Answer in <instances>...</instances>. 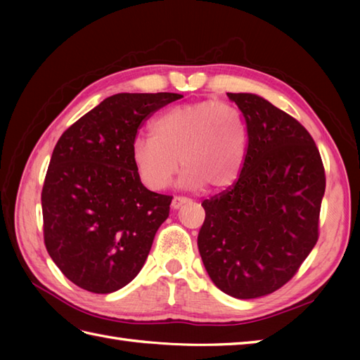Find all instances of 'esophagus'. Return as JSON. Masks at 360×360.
I'll return each mask as SVG.
<instances>
[{
    "mask_svg": "<svg viewBox=\"0 0 360 360\" xmlns=\"http://www.w3.org/2000/svg\"><path fill=\"white\" fill-rule=\"evenodd\" d=\"M187 202H188V198H186V196H174L173 201H172V207L176 210V209L182 207V205L187 204Z\"/></svg>",
    "mask_w": 360,
    "mask_h": 360,
    "instance_id": "34e87169",
    "label": "esophagus"
}]
</instances>
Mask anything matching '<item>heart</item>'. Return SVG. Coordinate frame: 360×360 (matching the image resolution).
I'll use <instances>...</instances> for the list:
<instances>
[{
    "instance_id": "1",
    "label": "heart",
    "mask_w": 360,
    "mask_h": 360,
    "mask_svg": "<svg viewBox=\"0 0 360 360\" xmlns=\"http://www.w3.org/2000/svg\"><path fill=\"white\" fill-rule=\"evenodd\" d=\"M248 129L233 105L202 101L178 105L151 124V136L133 143V162L141 181L162 190L176 170L186 167L181 186L186 188H224L236 181L246 159Z\"/></svg>"
}]
</instances>
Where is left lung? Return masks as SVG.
<instances>
[{
  "mask_svg": "<svg viewBox=\"0 0 360 360\" xmlns=\"http://www.w3.org/2000/svg\"><path fill=\"white\" fill-rule=\"evenodd\" d=\"M227 96L246 120V159L231 187L204 200L198 249L217 288L248 300L286 285L316 246L326 179L300 122L257 94Z\"/></svg>",
  "mask_w": 360,
  "mask_h": 360,
  "instance_id": "8db88e82",
  "label": "left lung"
}]
</instances>
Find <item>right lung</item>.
Masks as SVG:
<instances>
[{"mask_svg":"<svg viewBox=\"0 0 360 360\" xmlns=\"http://www.w3.org/2000/svg\"><path fill=\"white\" fill-rule=\"evenodd\" d=\"M181 94H114L60 137L41 192L44 244L68 280L94 294L131 281L173 196L145 187L133 162L137 129Z\"/></svg>","mask_w":360,"mask_h":360,"instance_id":"add662e5","label":"right lung"}]
</instances>
